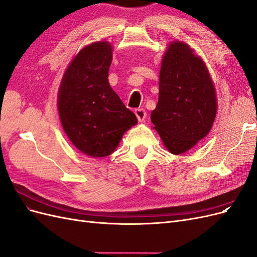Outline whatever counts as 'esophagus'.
Masks as SVG:
<instances>
[{
  "mask_svg": "<svg viewBox=\"0 0 257 257\" xmlns=\"http://www.w3.org/2000/svg\"><path fill=\"white\" fill-rule=\"evenodd\" d=\"M135 114H136L139 122L145 121L146 116H147V112H146V110L144 109V108H138V109H136L135 110Z\"/></svg>",
  "mask_w": 257,
  "mask_h": 257,
  "instance_id": "obj_1",
  "label": "esophagus"
}]
</instances>
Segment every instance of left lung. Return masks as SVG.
I'll return each instance as SVG.
<instances>
[{"instance_id": "obj_1", "label": "left lung", "mask_w": 257, "mask_h": 257, "mask_svg": "<svg viewBox=\"0 0 257 257\" xmlns=\"http://www.w3.org/2000/svg\"><path fill=\"white\" fill-rule=\"evenodd\" d=\"M215 90L205 63L188 45L175 42L162 61L159 102L151 121L173 154L190 150L211 130Z\"/></svg>"}]
</instances>
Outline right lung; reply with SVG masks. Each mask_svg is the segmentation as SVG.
I'll use <instances>...</instances> for the list:
<instances>
[{
  "label": "right lung",
  "mask_w": 257,
  "mask_h": 257,
  "mask_svg": "<svg viewBox=\"0 0 257 257\" xmlns=\"http://www.w3.org/2000/svg\"><path fill=\"white\" fill-rule=\"evenodd\" d=\"M112 47L93 43L77 54L62 79L58 109L62 126L77 149L104 158L118 147L137 118L108 82Z\"/></svg>",
  "instance_id": "obj_1"
}]
</instances>
